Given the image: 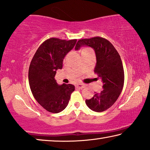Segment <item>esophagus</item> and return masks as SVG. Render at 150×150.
Masks as SVG:
<instances>
[{"instance_id": "1", "label": "esophagus", "mask_w": 150, "mask_h": 150, "mask_svg": "<svg viewBox=\"0 0 150 150\" xmlns=\"http://www.w3.org/2000/svg\"><path fill=\"white\" fill-rule=\"evenodd\" d=\"M76 88H79V89H82V88H85V85H83V84L82 83H78L76 85Z\"/></svg>"}]
</instances>
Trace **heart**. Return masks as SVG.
Masks as SVG:
<instances>
[{"mask_svg":"<svg viewBox=\"0 0 150 150\" xmlns=\"http://www.w3.org/2000/svg\"><path fill=\"white\" fill-rule=\"evenodd\" d=\"M89 50V49H88V48H85V49H83V50Z\"/></svg>","mask_w":150,"mask_h":150,"instance_id":"heart-1","label":"heart"}]
</instances>
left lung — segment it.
Listing matches in <instances>:
<instances>
[{"instance_id":"obj_1","label":"left lung","mask_w":150,"mask_h":150,"mask_svg":"<svg viewBox=\"0 0 150 150\" xmlns=\"http://www.w3.org/2000/svg\"><path fill=\"white\" fill-rule=\"evenodd\" d=\"M88 46L94 50L96 64L94 72L103 82V90L94 92L92 98L86 100L87 106L96 112H102L111 107L117 100L124 86V72L122 60L117 50L104 38L95 37L80 39L76 44L75 50Z\"/></svg>"}]
</instances>
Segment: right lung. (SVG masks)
Wrapping results in <instances>:
<instances>
[{
    "mask_svg": "<svg viewBox=\"0 0 150 150\" xmlns=\"http://www.w3.org/2000/svg\"><path fill=\"white\" fill-rule=\"evenodd\" d=\"M77 39L51 38L43 42L34 55L28 70V81L36 100L51 113H58L69 104L75 90L72 84L59 85L55 79L56 71L62 69L63 60L73 50Z\"/></svg>",
    "mask_w": 150,
    "mask_h": 150,
    "instance_id": "right-lung-1",
    "label": "right lung"
}]
</instances>
